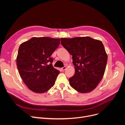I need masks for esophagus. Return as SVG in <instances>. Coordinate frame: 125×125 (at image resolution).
<instances>
[{
  "label": "esophagus",
  "instance_id": "1",
  "mask_svg": "<svg viewBox=\"0 0 125 125\" xmlns=\"http://www.w3.org/2000/svg\"><path fill=\"white\" fill-rule=\"evenodd\" d=\"M66 66H64V67H63L62 68V70L63 71H64V70H65V69H66Z\"/></svg>",
  "mask_w": 125,
  "mask_h": 125
}]
</instances>
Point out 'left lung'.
<instances>
[{
  "mask_svg": "<svg viewBox=\"0 0 125 125\" xmlns=\"http://www.w3.org/2000/svg\"><path fill=\"white\" fill-rule=\"evenodd\" d=\"M61 42L73 56L75 73L69 78L70 86L82 93L93 91L101 81L107 61L102 42L89 36L61 38Z\"/></svg>",
  "mask_w": 125,
  "mask_h": 125,
  "instance_id": "8db88e82",
  "label": "left lung"
}]
</instances>
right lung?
I'll list each match as a JSON object with an SVG mask.
<instances>
[{
  "mask_svg": "<svg viewBox=\"0 0 125 125\" xmlns=\"http://www.w3.org/2000/svg\"><path fill=\"white\" fill-rule=\"evenodd\" d=\"M60 43V39L32 37L20 45L17 66L27 87L37 93L50 90L60 71L52 66L51 55Z\"/></svg>",
  "mask_w": 125,
  "mask_h": 125,
  "instance_id": "obj_1",
  "label": "right lung"
}]
</instances>
